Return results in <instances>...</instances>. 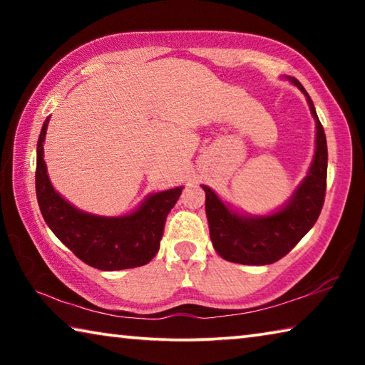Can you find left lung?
I'll return each instance as SVG.
<instances>
[{
  "instance_id": "8db88e82",
  "label": "left lung",
  "mask_w": 365,
  "mask_h": 365,
  "mask_svg": "<svg viewBox=\"0 0 365 365\" xmlns=\"http://www.w3.org/2000/svg\"><path fill=\"white\" fill-rule=\"evenodd\" d=\"M304 93L316 120V154L304 180L285 206L269 215H242L219 200L214 191H206V215L214 250L225 261L245 265L274 264L287 256L299 240L316 224L322 211L327 188V138L311 96L298 80L289 78Z\"/></svg>"
}]
</instances>
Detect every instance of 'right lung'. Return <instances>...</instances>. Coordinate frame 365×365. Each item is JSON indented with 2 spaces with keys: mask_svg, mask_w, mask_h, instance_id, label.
<instances>
[{
  "mask_svg": "<svg viewBox=\"0 0 365 365\" xmlns=\"http://www.w3.org/2000/svg\"><path fill=\"white\" fill-rule=\"evenodd\" d=\"M49 117L45 120L36 145L35 188L43 219L53 233L80 261L100 270L140 267L159 251L164 224L182 193V187L148 196L132 214L103 217L80 211L67 202L49 182L43 159Z\"/></svg>",
  "mask_w": 365,
  "mask_h": 365,
  "instance_id": "right-lung-1",
  "label": "right lung"
}]
</instances>
